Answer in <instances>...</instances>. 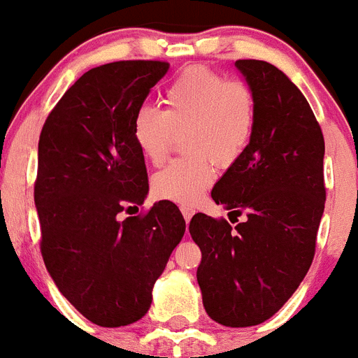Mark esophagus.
Returning <instances> with one entry per match:
<instances>
[{
    "instance_id": "1",
    "label": "esophagus",
    "mask_w": 358,
    "mask_h": 358,
    "mask_svg": "<svg viewBox=\"0 0 358 358\" xmlns=\"http://www.w3.org/2000/svg\"><path fill=\"white\" fill-rule=\"evenodd\" d=\"M180 212H182V215H184V219H186V222H189V219L193 217V214H194L193 208L186 207V205H182V207H180Z\"/></svg>"
}]
</instances>
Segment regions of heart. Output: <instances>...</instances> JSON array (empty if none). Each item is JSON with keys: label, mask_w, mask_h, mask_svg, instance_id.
<instances>
[{"label": "heart", "mask_w": 358, "mask_h": 358, "mask_svg": "<svg viewBox=\"0 0 358 358\" xmlns=\"http://www.w3.org/2000/svg\"><path fill=\"white\" fill-rule=\"evenodd\" d=\"M164 106V111L144 106L136 113L134 141L151 165H162L176 137L184 136L189 157L157 172L151 189L160 200L193 205L214 180V164L228 169L245 153L256 129V92L238 78L193 66L165 88Z\"/></svg>", "instance_id": "heart-1"}]
</instances>
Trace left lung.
<instances>
[{"mask_svg":"<svg viewBox=\"0 0 358 358\" xmlns=\"http://www.w3.org/2000/svg\"><path fill=\"white\" fill-rule=\"evenodd\" d=\"M235 66L256 92V129L210 194L245 219L231 228L194 214L189 233L201 250L196 280L208 317L249 327L277 313L310 270L325 205V146L310 104L280 69L256 59Z\"/></svg>","mask_w":358,"mask_h":358,"instance_id":"obj_1","label":"left lung"}]
</instances>
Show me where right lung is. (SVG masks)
I'll list each match as a JSON object with an SVG mask.
<instances>
[{"instance_id": "add662e5", "label": "right lung", "mask_w": 358, "mask_h": 358, "mask_svg": "<svg viewBox=\"0 0 358 358\" xmlns=\"http://www.w3.org/2000/svg\"><path fill=\"white\" fill-rule=\"evenodd\" d=\"M167 71L164 60L94 67L62 95L40 134L41 256L64 298L101 327L148 313L155 282L186 229L169 200L120 219L150 189L132 123Z\"/></svg>"}]
</instances>
